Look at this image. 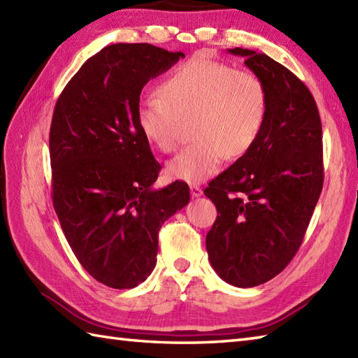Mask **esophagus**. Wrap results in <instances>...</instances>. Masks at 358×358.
Segmentation results:
<instances>
[{
  "label": "esophagus",
  "instance_id": "1",
  "mask_svg": "<svg viewBox=\"0 0 358 358\" xmlns=\"http://www.w3.org/2000/svg\"><path fill=\"white\" fill-rule=\"evenodd\" d=\"M189 189H191V195L195 196V199H196V196H201V194H203V189L200 186H196V185H191V187H189Z\"/></svg>",
  "mask_w": 358,
  "mask_h": 358
}]
</instances>
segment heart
Here are the masks:
<instances>
[{
  "mask_svg": "<svg viewBox=\"0 0 358 358\" xmlns=\"http://www.w3.org/2000/svg\"><path fill=\"white\" fill-rule=\"evenodd\" d=\"M136 109V123L152 146L169 154L178 144L180 121L192 118L195 140L166 167L172 180L201 183L223 159L235 162L254 148L268 117L264 81L250 71L194 57L166 73Z\"/></svg>",
  "mask_w": 358,
  "mask_h": 358,
  "instance_id": "b5f03b06",
  "label": "heart"
}]
</instances>
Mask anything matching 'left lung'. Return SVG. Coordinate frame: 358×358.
Wrapping results in <instances>:
<instances>
[{"label": "left lung", "mask_w": 358, "mask_h": 358, "mask_svg": "<svg viewBox=\"0 0 358 358\" xmlns=\"http://www.w3.org/2000/svg\"><path fill=\"white\" fill-rule=\"evenodd\" d=\"M227 52L264 81L269 108L254 148L204 189L218 212L206 249L220 278L254 287L278 275L305 237L323 187L322 121L285 66L255 50Z\"/></svg>", "instance_id": "left-lung-1"}]
</instances>
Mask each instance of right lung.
<instances>
[{"instance_id":"right-lung-1","label":"right lung","mask_w":358,"mask_h":358,"mask_svg":"<svg viewBox=\"0 0 358 358\" xmlns=\"http://www.w3.org/2000/svg\"><path fill=\"white\" fill-rule=\"evenodd\" d=\"M180 58L183 52L148 43L106 45L67 83L53 110V208L83 268L113 289L150 275L159 229L191 199L185 181L154 189L162 166L136 123L143 87Z\"/></svg>"}]
</instances>
